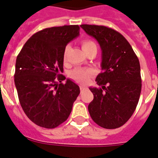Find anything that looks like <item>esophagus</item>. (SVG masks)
Listing matches in <instances>:
<instances>
[{"label":"esophagus","instance_id":"esophagus-1","mask_svg":"<svg viewBox=\"0 0 158 158\" xmlns=\"http://www.w3.org/2000/svg\"><path fill=\"white\" fill-rule=\"evenodd\" d=\"M80 89H81V93H82V92L85 90V89H86V88L85 87V86H80Z\"/></svg>","mask_w":158,"mask_h":158}]
</instances>
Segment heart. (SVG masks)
I'll return each instance as SVG.
<instances>
[{
    "label": "heart",
    "mask_w": 158,
    "mask_h": 158,
    "mask_svg": "<svg viewBox=\"0 0 158 158\" xmlns=\"http://www.w3.org/2000/svg\"><path fill=\"white\" fill-rule=\"evenodd\" d=\"M81 47L83 51L85 52V54L89 53V51H97V46L96 43L93 40L90 39H86L81 42ZM67 54V49H65L64 52V58L65 59ZM93 74V71L89 69H84V68H77L74 69L70 73V77L74 79L75 81L81 83H86L89 81V78Z\"/></svg>",
    "instance_id": "1"
}]
</instances>
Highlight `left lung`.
<instances>
[{
	"label": "left lung",
	"instance_id": "obj_1",
	"mask_svg": "<svg viewBox=\"0 0 158 158\" xmlns=\"http://www.w3.org/2000/svg\"><path fill=\"white\" fill-rule=\"evenodd\" d=\"M81 27L98 41L102 50V72L96 81L101 88H89L93 100L90 116L97 125L115 129L126 123L139 103L142 89L139 60L119 32L100 25Z\"/></svg>",
	"mask_w": 158,
	"mask_h": 158
}]
</instances>
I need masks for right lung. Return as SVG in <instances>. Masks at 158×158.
<instances>
[{
    "label": "right lung",
    "mask_w": 158,
    "mask_h": 158,
    "mask_svg": "<svg viewBox=\"0 0 158 158\" xmlns=\"http://www.w3.org/2000/svg\"><path fill=\"white\" fill-rule=\"evenodd\" d=\"M78 25L45 28L26 42L16 62L14 81L19 103L31 121L52 129L65 122L80 94L69 79L62 83L65 46L79 35Z\"/></svg>",
    "instance_id": "obj_1"
}]
</instances>
